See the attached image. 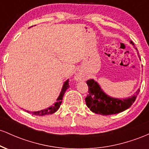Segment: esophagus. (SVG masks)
<instances>
[{
    "mask_svg": "<svg viewBox=\"0 0 149 149\" xmlns=\"http://www.w3.org/2000/svg\"><path fill=\"white\" fill-rule=\"evenodd\" d=\"M74 79L75 80H76V81H81V80H84V76H83L81 73H78L75 76Z\"/></svg>",
    "mask_w": 149,
    "mask_h": 149,
    "instance_id": "obj_1",
    "label": "esophagus"
}]
</instances>
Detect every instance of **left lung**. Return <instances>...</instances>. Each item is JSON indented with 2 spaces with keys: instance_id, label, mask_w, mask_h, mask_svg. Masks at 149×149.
<instances>
[{
  "instance_id": "left-lung-1",
  "label": "left lung",
  "mask_w": 149,
  "mask_h": 149,
  "mask_svg": "<svg viewBox=\"0 0 149 149\" xmlns=\"http://www.w3.org/2000/svg\"><path fill=\"white\" fill-rule=\"evenodd\" d=\"M130 42L134 46L132 41L130 40ZM87 84L89 90V94L85 98L87 107L91 111L102 116L119 113L127 109L134 102L140 90L138 89L130 97L125 99L114 98L107 95L101 88L99 83L94 79L88 80Z\"/></svg>"
}]
</instances>
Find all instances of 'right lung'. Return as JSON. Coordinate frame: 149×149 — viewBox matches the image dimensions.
<instances>
[{
    "label": "right lung",
    "mask_w": 149,
    "mask_h": 149,
    "mask_svg": "<svg viewBox=\"0 0 149 149\" xmlns=\"http://www.w3.org/2000/svg\"><path fill=\"white\" fill-rule=\"evenodd\" d=\"M69 88V79H68L64 83V85H63L62 88H61L60 94H59V97H57V100H56V102H54V104H53L52 106L47 108V109H42V110H40V111H26V110L25 111L28 113H32L33 115L40 116H42L45 115H49V114L54 113L57 111L58 109H59V107H60L61 102H62V100H63L62 97L64 96V92H66V90Z\"/></svg>",
    "instance_id": "add662e5"
}]
</instances>
